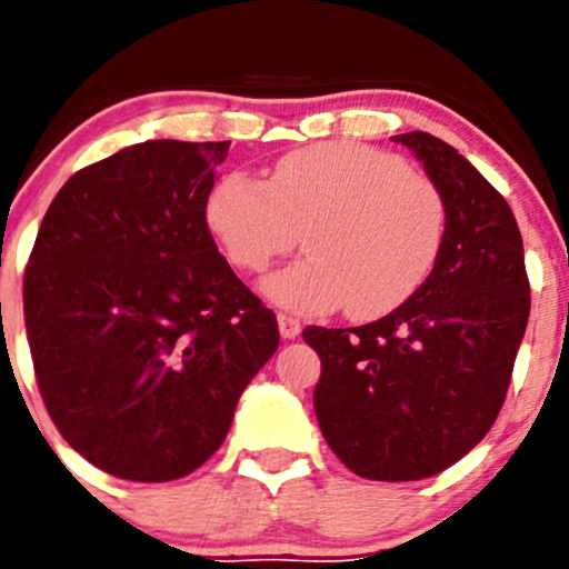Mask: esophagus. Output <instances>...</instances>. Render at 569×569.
Returning a JSON list of instances; mask_svg holds the SVG:
<instances>
[{"instance_id":"esophagus-1","label":"esophagus","mask_w":569,"mask_h":569,"mask_svg":"<svg viewBox=\"0 0 569 569\" xmlns=\"http://www.w3.org/2000/svg\"><path fill=\"white\" fill-rule=\"evenodd\" d=\"M279 331H282L284 340H296L301 335V320L292 318V315H279Z\"/></svg>"}]
</instances>
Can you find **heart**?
I'll return each mask as SVG.
<instances>
[{"instance_id": "b5f03b06", "label": "heart", "mask_w": 569, "mask_h": 569, "mask_svg": "<svg viewBox=\"0 0 569 569\" xmlns=\"http://www.w3.org/2000/svg\"><path fill=\"white\" fill-rule=\"evenodd\" d=\"M207 223L246 273L290 254L303 232L307 260L273 273L266 292L301 315L348 303L381 318L407 303L440 260L448 212L440 190L396 154L323 143L273 162L266 182L234 171L207 196Z\"/></svg>"}]
</instances>
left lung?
I'll list each match as a JSON object with an SVG mask.
<instances>
[{"label":"left lung","mask_w":569,"mask_h":569,"mask_svg":"<svg viewBox=\"0 0 569 569\" xmlns=\"http://www.w3.org/2000/svg\"><path fill=\"white\" fill-rule=\"evenodd\" d=\"M446 201L440 260L426 284L357 329L307 326L318 351L315 415L348 470L418 481L473 451L506 401L531 284L503 196L446 140L396 134Z\"/></svg>","instance_id":"obj_1"}]
</instances>
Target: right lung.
I'll list each match as a JSON object with an SVG mask.
<instances>
[{
    "label": "right lung",
    "mask_w": 569,
    "mask_h": 569,
    "mask_svg": "<svg viewBox=\"0 0 569 569\" xmlns=\"http://www.w3.org/2000/svg\"><path fill=\"white\" fill-rule=\"evenodd\" d=\"M229 140H146L77 171L24 271L47 412L104 473L171 481L221 448L279 348L277 315L229 268L207 196Z\"/></svg>",
    "instance_id": "right-lung-1"
}]
</instances>
